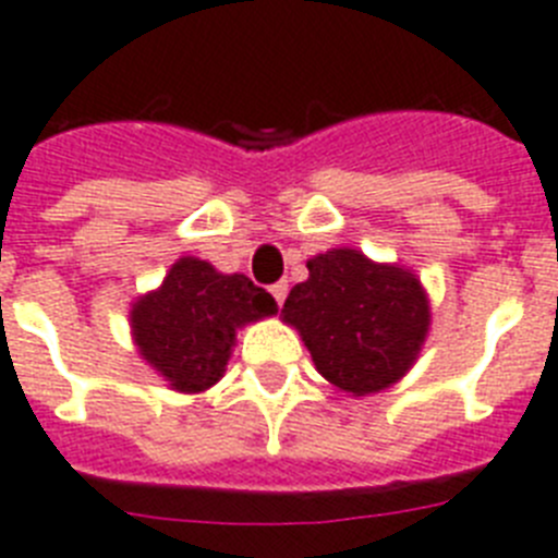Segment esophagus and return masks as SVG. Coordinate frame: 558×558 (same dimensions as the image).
I'll return each instance as SVG.
<instances>
[{
    "mask_svg": "<svg viewBox=\"0 0 558 558\" xmlns=\"http://www.w3.org/2000/svg\"><path fill=\"white\" fill-rule=\"evenodd\" d=\"M269 292H271V298H275V303H278V306H283V301H287V292H289V283L287 280H278V283H271Z\"/></svg>",
    "mask_w": 558,
    "mask_h": 558,
    "instance_id": "esophagus-1",
    "label": "esophagus"
}]
</instances>
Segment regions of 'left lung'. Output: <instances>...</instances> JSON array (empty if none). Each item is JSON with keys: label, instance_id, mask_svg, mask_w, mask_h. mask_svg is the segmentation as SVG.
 I'll return each mask as SVG.
<instances>
[{"label": "left lung", "instance_id": "left-lung-1", "mask_svg": "<svg viewBox=\"0 0 558 558\" xmlns=\"http://www.w3.org/2000/svg\"><path fill=\"white\" fill-rule=\"evenodd\" d=\"M306 266L308 280L289 292L283 320L301 331L317 372L354 397L400 380L430 320L420 280L357 250H331Z\"/></svg>", "mask_w": 558, "mask_h": 558}]
</instances>
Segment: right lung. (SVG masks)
<instances>
[{
  "mask_svg": "<svg viewBox=\"0 0 558 558\" xmlns=\"http://www.w3.org/2000/svg\"><path fill=\"white\" fill-rule=\"evenodd\" d=\"M275 312V298L246 275H221L207 260L181 257L161 289L133 306V337L175 391L195 395L221 380L243 323Z\"/></svg>",
  "mask_w": 558,
  "mask_h": 558,
  "instance_id": "right-lung-1",
  "label": "right lung"
}]
</instances>
